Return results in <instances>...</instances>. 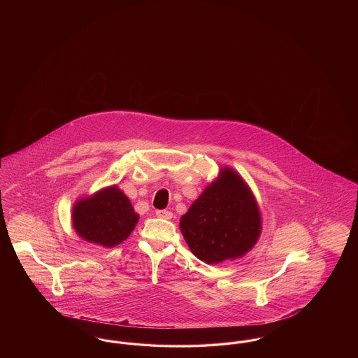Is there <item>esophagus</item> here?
Listing matches in <instances>:
<instances>
[{
  "instance_id": "34e87169",
  "label": "esophagus",
  "mask_w": 358,
  "mask_h": 358,
  "mask_svg": "<svg viewBox=\"0 0 358 358\" xmlns=\"http://www.w3.org/2000/svg\"><path fill=\"white\" fill-rule=\"evenodd\" d=\"M155 216L159 217V219H165V220H171L173 217V213L169 210H165V209H161V210H157L155 212Z\"/></svg>"
}]
</instances>
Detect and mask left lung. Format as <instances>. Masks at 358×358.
Listing matches in <instances>:
<instances>
[{
    "label": "left lung",
    "instance_id": "obj_1",
    "mask_svg": "<svg viewBox=\"0 0 358 358\" xmlns=\"http://www.w3.org/2000/svg\"><path fill=\"white\" fill-rule=\"evenodd\" d=\"M180 229L193 255L208 264L243 257L262 234L255 196L238 171L222 166L180 219Z\"/></svg>",
    "mask_w": 358,
    "mask_h": 358
}]
</instances>
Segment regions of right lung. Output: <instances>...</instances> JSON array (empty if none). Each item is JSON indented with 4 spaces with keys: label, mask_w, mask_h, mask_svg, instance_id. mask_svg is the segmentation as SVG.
Returning <instances> with one entry per match:
<instances>
[{
    "label": "right lung",
    "mask_w": 358,
    "mask_h": 358,
    "mask_svg": "<svg viewBox=\"0 0 358 358\" xmlns=\"http://www.w3.org/2000/svg\"><path fill=\"white\" fill-rule=\"evenodd\" d=\"M72 227L88 243L113 248L131 235L139 220L129 197L117 185L102 187L78 199L72 208Z\"/></svg>",
    "instance_id": "1"
}]
</instances>
